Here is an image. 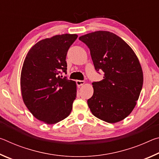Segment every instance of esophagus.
<instances>
[{
    "label": "esophagus",
    "mask_w": 159,
    "mask_h": 159,
    "mask_svg": "<svg viewBox=\"0 0 159 159\" xmlns=\"http://www.w3.org/2000/svg\"><path fill=\"white\" fill-rule=\"evenodd\" d=\"M85 84V81L84 80H76V85H78V87H80Z\"/></svg>",
    "instance_id": "obj_1"
}]
</instances>
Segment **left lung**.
Returning <instances> with one entry per match:
<instances>
[{"instance_id":"obj_1","label":"left lung","mask_w":159,"mask_h":159,"mask_svg":"<svg viewBox=\"0 0 159 159\" xmlns=\"http://www.w3.org/2000/svg\"><path fill=\"white\" fill-rule=\"evenodd\" d=\"M79 40L90 51L95 69L104 79L93 82V95L88 99L92 114L104 121L119 122L130 114L143 85V72L133 49L117 35L98 31Z\"/></svg>"}]
</instances>
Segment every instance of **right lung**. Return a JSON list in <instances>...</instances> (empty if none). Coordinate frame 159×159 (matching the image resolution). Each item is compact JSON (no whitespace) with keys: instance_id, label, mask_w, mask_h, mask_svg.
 <instances>
[{"instance_id":"right-lung-1","label":"right lung","mask_w":159,"mask_h":159,"mask_svg":"<svg viewBox=\"0 0 159 159\" xmlns=\"http://www.w3.org/2000/svg\"><path fill=\"white\" fill-rule=\"evenodd\" d=\"M77 37L66 34L41 40L24 61L20 78L23 101L34 117L47 124L68 116L76 98V82L59 74L66 72V54Z\"/></svg>"}]
</instances>
